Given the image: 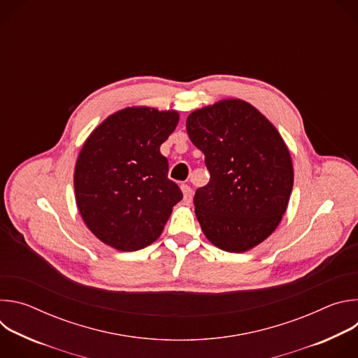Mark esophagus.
I'll return each mask as SVG.
<instances>
[{"label":"esophagus","instance_id":"esophagus-1","mask_svg":"<svg viewBox=\"0 0 358 358\" xmlns=\"http://www.w3.org/2000/svg\"><path fill=\"white\" fill-rule=\"evenodd\" d=\"M181 191H182V195H184V201H185V202H191V199H192V195H194V191H192V188H191L189 185H185V184H182V185H181Z\"/></svg>","mask_w":358,"mask_h":358}]
</instances>
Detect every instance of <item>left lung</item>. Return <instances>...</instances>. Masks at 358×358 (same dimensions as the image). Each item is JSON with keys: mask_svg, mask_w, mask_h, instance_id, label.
<instances>
[{"mask_svg": "<svg viewBox=\"0 0 358 358\" xmlns=\"http://www.w3.org/2000/svg\"><path fill=\"white\" fill-rule=\"evenodd\" d=\"M210 182L195 191V215L217 248L241 253L264 242L286 213L293 164L276 127L250 103L224 99L187 117Z\"/></svg>", "mask_w": 358, "mask_h": 358, "instance_id": "8db88e82", "label": "left lung"}]
</instances>
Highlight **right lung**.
Instances as JSON below:
<instances>
[{
	"mask_svg": "<svg viewBox=\"0 0 358 358\" xmlns=\"http://www.w3.org/2000/svg\"><path fill=\"white\" fill-rule=\"evenodd\" d=\"M178 120L176 110L126 108L86 138L75 166V198L86 227L103 243L133 252L162 235L182 199L160 152Z\"/></svg>",
	"mask_w": 358,
	"mask_h": 358,
	"instance_id": "right-lung-1",
	"label": "right lung"
}]
</instances>
